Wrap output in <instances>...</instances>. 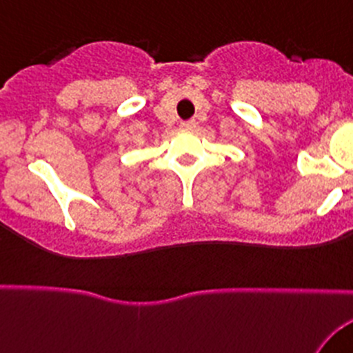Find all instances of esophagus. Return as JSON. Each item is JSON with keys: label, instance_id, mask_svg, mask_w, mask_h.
Returning <instances> with one entry per match:
<instances>
[{"label": "esophagus", "instance_id": "obj_1", "mask_svg": "<svg viewBox=\"0 0 353 353\" xmlns=\"http://www.w3.org/2000/svg\"><path fill=\"white\" fill-rule=\"evenodd\" d=\"M181 128H183L184 131L194 130V128H196V121H194V119H191V121H184V123H181Z\"/></svg>", "mask_w": 353, "mask_h": 353}]
</instances>
